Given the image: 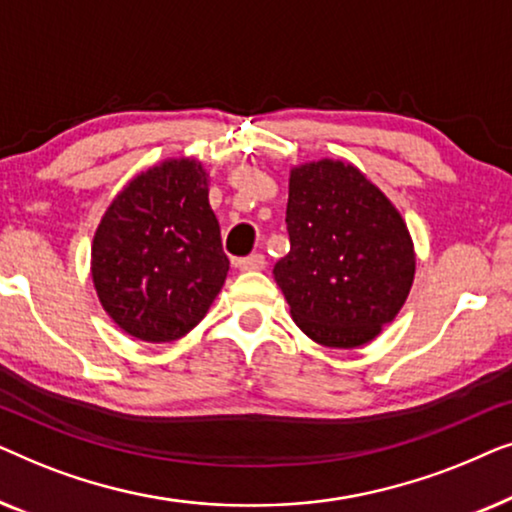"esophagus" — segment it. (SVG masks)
I'll return each instance as SVG.
<instances>
[{
    "label": "esophagus",
    "mask_w": 512,
    "mask_h": 512,
    "mask_svg": "<svg viewBox=\"0 0 512 512\" xmlns=\"http://www.w3.org/2000/svg\"><path fill=\"white\" fill-rule=\"evenodd\" d=\"M237 268H240L242 272L263 270L265 268V256L263 254H251L247 258H240V261H237Z\"/></svg>",
    "instance_id": "1"
}]
</instances>
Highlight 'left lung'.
I'll use <instances>...</instances> for the list:
<instances>
[{"label": "left lung", "instance_id": "left-lung-1", "mask_svg": "<svg viewBox=\"0 0 512 512\" xmlns=\"http://www.w3.org/2000/svg\"><path fill=\"white\" fill-rule=\"evenodd\" d=\"M291 249L275 282L307 338L331 349L368 345L401 312L415 279V244L394 202L347 160L291 167Z\"/></svg>", "mask_w": 512, "mask_h": 512}]
</instances>
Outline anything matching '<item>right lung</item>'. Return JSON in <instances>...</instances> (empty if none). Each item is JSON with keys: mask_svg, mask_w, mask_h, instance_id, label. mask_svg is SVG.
Returning <instances> with one entry per match:
<instances>
[{"mask_svg": "<svg viewBox=\"0 0 512 512\" xmlns=\"http://www.w3.org/2000/svg\"><path fill=\"white\" fill-rule=\"evenodd\" d=\"M209 174L198 158H167L132 177L97 223L90 275L123 333L172 342L205 319L228 275Z\"/></svg>", "mask_w": 512, "mask_h": 512, "instance_id": "1", "label": "right lung"}]
</instances>
